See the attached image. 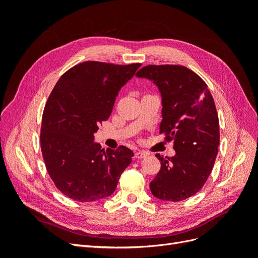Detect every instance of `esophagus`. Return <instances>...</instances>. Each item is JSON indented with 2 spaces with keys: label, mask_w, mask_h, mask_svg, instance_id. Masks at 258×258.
<instances>
[{
  "label": "esophagus",
  "mask_w": 258,
  "mask_h": 258,
  "mask_svg": "<svg viewBox=\"0 0 258 258\" xmlns=\"http://www.w3.org/2000/svg\"><path fill=\"white\" fill-rule=\"evenodd\" d=\"M147 156V153L146 152H141V151H137L136 153H135V158H137V159H143V158H145Z\"/></svg>",
  "instance_id": "34e87169"
}]
</instances>
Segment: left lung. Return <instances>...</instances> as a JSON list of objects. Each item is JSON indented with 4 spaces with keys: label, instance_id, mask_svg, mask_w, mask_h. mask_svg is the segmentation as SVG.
Segmentation results:
<instances>
[{
    "label": "left lung",
    "instance_id": "left-lung-1",
    "mask_svg": "<svg viewBox=\"0 0 258 258\" xmlns=\"http://www.w3.org/2000/svg\"><path fill=\"white\" fill-rule=\"evenodd\" d=\"M153 81L161 93L159 134L173 141L175 155L156 154L161 168L150 184L155 197L182 201L194 196L212 172L220 144V122L208 85L191 70L176 64H150L136 74Z\"/></svg>",
    "mask_w": 258,
    "mask_h": 258
}]
</instances>
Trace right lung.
Masks as SVG:
<instances>
[{
	"mask_svg": "<svg viewBox=\"0 0 258 258\" xmlns=\"http://www.w3.org/2000/svg\"><path fill=\"white\" fill-rule=\"evenodd\" d=\"M140 67L85 61L68 70L53 87L43 112L41 150L50 178L64 196L92 202L115 191L134 152L126 146L105 151L93 142V134Z\"/></svg>",
	"mask_w": 258,
	"mask_h": 258,
	"instance_id": "1",
	"label": "right lung"
}]
</instances>
